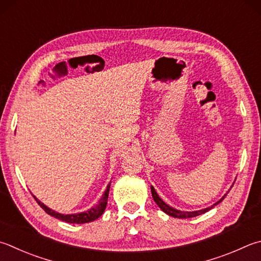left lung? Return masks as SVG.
<instances>
[{"label": "left lung", "instance_id": "1", "mask_svg": "<svg viewBox=\"0 0 261 261\" xmlns=\"http://www.w3.org/2000/svg\"><path fill=\"white\" fill-rule=\"evenodd\" d=\"M150 191H151V196H153L154 201L156 202V204H158V205L160 206V209H161V210H162L163 212L167 213V215H169V216L174 217V218H180V219H184V218H192V217H196V216H200V215H202V213H205V212H207L209 210H211L213 206H216L217 204H219V203H220L222 200H224L225 196H226V194H225V195L222 196V197L220 198V200L218 201L217 203H215V204L211 205V206H209V207H205V209L197 210V211H180V210L174 209V207H172V206L168 205L167 203H165V202H163L162 200H161V197L158 195V193H156L155 188H154L153 186L150 187Z\"/></svg>", "mask_w": 261, "mask_h": 261}]
</instances>
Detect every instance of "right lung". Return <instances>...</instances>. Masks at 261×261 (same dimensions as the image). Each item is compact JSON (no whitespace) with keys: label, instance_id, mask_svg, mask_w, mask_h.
<instances>
[{"label":"right lung","instance_id":"add662e5","mask_svg":"<svg viewBox=\"0 0 261 261\" xmlns=\"http://www.w3.org/2000/svg\"><path fill=\"white\" fill-rule=\"evenodd\" d=\"M110 188H111V184H108L105 193H103V195L101 196L100 201H99L97 205H94L88 211H84L81 213H73V215H63V213L56 212L54 210H51L50 207L44 205L43 203L37 200L35 196L34 198L36 200V202L39 203V205L42 207V209L48 213V215L57 218V219L63 220L65 222H69V224H85V222H91L93 220L98 219V218L102 215L103 211H105L106 205H107V200H108V194H110Z\"/></svg>","mask_w":261,"mask_h":261}]
</instances>
